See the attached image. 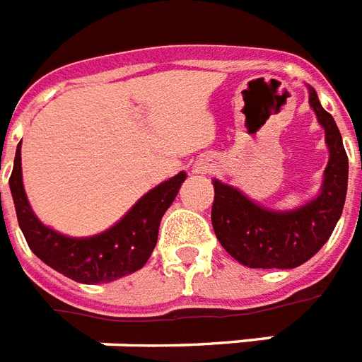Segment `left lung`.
Returning <instances> with one entry per match:
<instances>
[{"mask_svg":"<svg viewBox=\"0 0 362 362\" xmlns=\"http://www.w3.org/2000/svg\"><path fill=\"white\" fill-rule=\"evenodd\" d=\"M309 103L326 132L330 160L317 199L288 213H274L249 202L232 186L215 180V202L211 211L218 242L238 263L249 269H296L328 242L347 194V153L341 134L317 92L309 88Z\"/></svg>","mask_w":362,"mask_h":362,"instance_id":"8db88e82","label":"left lung"}]
</instances>
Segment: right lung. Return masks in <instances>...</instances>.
<instances>
[{"label":"right lung","mask_w":362,"mask_h":362,"mask_svg":"<svg viewBox=\"0 0 362 362\" xmlns=\"http://www.w3.org/2000/svg\"><path fill=\"white\" fill-rule=\"evenodd\" d=\"M186 180V173L176 174L147 192L113 228L92 238H66L47 228L32 213L23 188L21 144L15 155L9 186L17 211L18 226L32 253L61 274L80 284L113 282L136 272L151 257L160 218Z\"/></svg>","instance_id":"obj_1"}]
</instances>
